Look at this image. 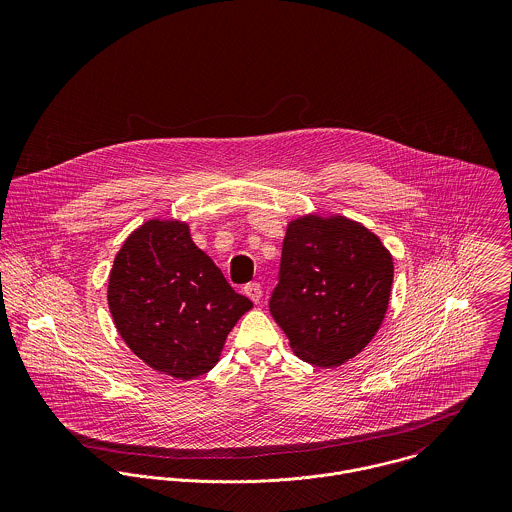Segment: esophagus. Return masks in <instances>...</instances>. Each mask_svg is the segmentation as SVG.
I'll return each instance as SVG.
<instances>
[{"instance_id": "34e87169", "label": "esophagus", "mask_w": 512, "mask_h": 512, "mask_svg": "<svg viewBox=\"0 0 512 512\" xmlns=\"http://www.w3.org/2000/svg\"><path fill=\"white\" fill-rule=\"evenodd\" d=\"M244 293L254 301V303H260L262 299V286L258 282H250L244 286Z\"/></svg>"}]
</instances>
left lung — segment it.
Returning a JSON list of instances; mask_svg holds the SVG:
<instances>
[{
	"mask_svg": "<svg viewBox=\"0 0 512 512\" xmlns=\"http://www.w3.org/2000/svg\"><path fill=\"white\" fill-rule=\"evenodd\" d=\"M392 278L390 252L363 224L307 215L288 224L270 313L299 359L339 366L376 335Z\"/></svg>",
	"mask_w": 512,
	"mask_h": 512,
	"instance_id": "8db88e82",
	"label": "left lung"
}]
</instances>
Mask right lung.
I'll use <instances>...</instances> for the list:
<instances>
[{
  "instance_id": "right-lung-1",
  "label": "right lung",
  "mask_w": 512,
  "mask_h": 512,
  "mask_svg": "<svg viewBox=\"0 0 512 512\" xmlns=\"http://www.w3.org/2000/svg\"><path fill=\"white\" fill-rule=\"evenodd\" d=\"M108 305L118 333L146 365L191 380L219 361L226 335L252 307L179 220H147L120 248Z\"/></svg>"
}]
</instances>
